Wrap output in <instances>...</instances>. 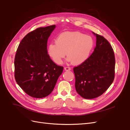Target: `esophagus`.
<instances>
[{
  "instance_id": "obj_1",
  "label": "esophagus",
  "mask_w": 130,
  "mask_h": 130,
  "mask_svg": "<svg viewBox=\"0 0 130 130\" xmlns=\"http://www.w3.org/2000/svg\"><path fill=\"white\" fill-rule=\"evenodd\" d=\"M70 69H71V68H70V67H64V70H66V71H68V70H70Z\"/></svg>"
}]
</instances>
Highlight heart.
Here are the masks:
<instances>
[{"instance_id":"obj_1","label":"heart","mask_w":130,"mask_h":130,"mask_svg":"<svg viewBox=\"0 0 130 130\" xmlns=\"http://www.w3.org/2000/svg\"><path fill=\"white\" fill-rule=\"evenodd\" d=\"M93 38L80 32H64L58 35L55 43L49 45V57L56 64H61L66 56L74 64H80L89 57L94 47Z\"/></svg>"}]
</instances>
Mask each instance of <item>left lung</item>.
Wrapping results in <instances>:
<instances>
[{"instance_id":"obj_1","label":"left lung","mask_w":130,"mask_h":130,"mask_svg":"<svg viewBox=\"0 0 130 130\" xmlns=\"http://www.w3.org/2000/svg\"><path fill=\"white\" fill-rule=\"evenodd\" d=\"M96 37V47L88 59L73 68L75 89L85 99H94L101 95L112 84L115 75L116 60L114 51L103 36Z\"/></svg>"}]
</instances>
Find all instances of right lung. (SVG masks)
Here are the masks:
<instances>
[{
  "mask_svg": "<svg viewBox=\"0 0 130 130\" xmlns=\"http://www.w3.org/2000/svg\"><path fill=\"white\" fill-rule=\"evenodd\" d=\"M55 28L53 25L31 31L22 39L15 53V81L33 98L49 95L63 70L52 61L47 50L48 38Z\"/></svg>",
  "mask_w": 130,
  "mask_h": 130,
  "instance_id": "add662e5",
  "label": "right lung"
}]
</instances>
